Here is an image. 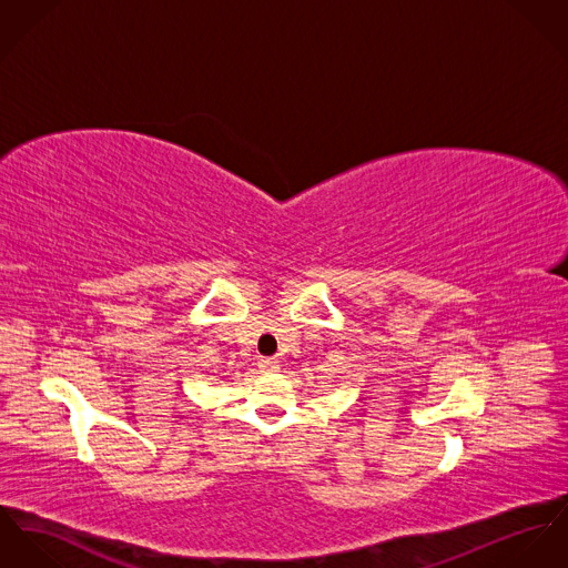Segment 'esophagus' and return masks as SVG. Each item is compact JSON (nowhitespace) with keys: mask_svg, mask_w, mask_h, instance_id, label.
Wrapping results in <instances>:
<instances>
[{"mask_svg":"<svg viewBox=\"0 0 568 568\" xmlns=\"http://www.w3.org/2000/svg\"><path fill=\"white\" fill-rule=\"evenodd\" d=\"M260 369H262V372H276V369H278V361H276V358H270V356H262V358H260Z\"/></svg>","mask_w":568,"mask_h":568,"instance_id":"1","label":"esophagus"}]
</instances>
